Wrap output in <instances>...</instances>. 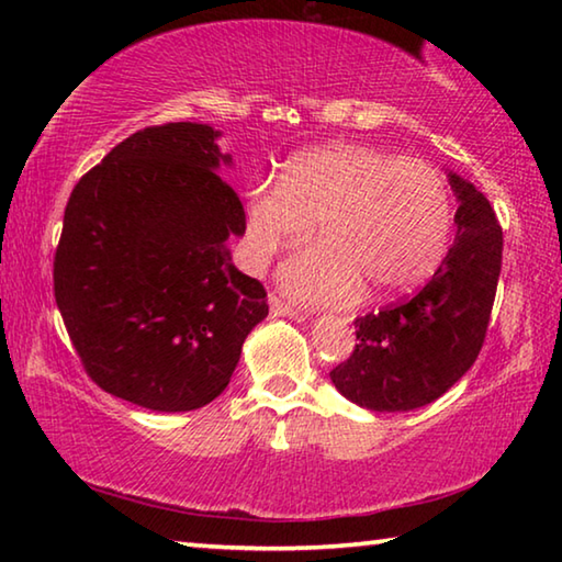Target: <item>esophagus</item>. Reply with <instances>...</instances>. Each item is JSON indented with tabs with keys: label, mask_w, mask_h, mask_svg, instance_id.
Masks as SVG:
<instances>
[{
	"label": "esophagus",
	"mask_w": 562,
	"mask_h": 562,
	"mask_svg": "<svg viewBox=\"0 0 562 562\" xmlns=\"http://www.w3.org/2000/svg\"><path fill=\"white\" fill-rule=\"evenodd\" d=\"M270 315L274 317H294L297 315V310L292 307V304L284 302L278 294H270Z\"/></svg>",
	"instance_id": "1"
}]
</instances>
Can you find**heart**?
Listing matches in <instances>:
<instances>
[{"mask_svg":"<svg viewBox=\"0 0 562 562\" xmlns=\"http://www.w3.org/2000/svg\"><path fill=\"white\" fill-rule=\"evenodd\" d=\"M315 223L319 243L282 265V284L307 302L406 294L439 270L451 240L453 201L434 166L364 144L302 150L278 186L245 195L243 255L262 270Z\"/></svg>","mask_w":562,"mask_h":562,"instance_id":"b5f03b06","label":"heart"}]
</instances>
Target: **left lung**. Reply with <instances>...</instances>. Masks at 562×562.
Masks as SVG:
<instances>
[{
    "label": "left lung",
    "instance_id": "1",
    "mask_svg": "<svg viewBox=\"0 0 562 562\" xmlns=\"http://www.w3.org/2000/svg\"><path fill=\"white\" fill-rule=\"evenodd\" d=\"M459 211L456 240L414 297L355 319L357 345L329 372L349 402L372 412H412L449 392L486 339L496 300L503 231L481 190L449 176Z\"/></svg>",
    "mask_w": 562,
    "mask_h": 562
}]
</instances>
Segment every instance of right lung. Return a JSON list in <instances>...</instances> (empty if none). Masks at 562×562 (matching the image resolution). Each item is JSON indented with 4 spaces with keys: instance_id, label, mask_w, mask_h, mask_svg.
Returning a JSON list of instances; mask_svg holds the SVG:
<instances>
[{
    "instance_id": "obj_1",
    "label": "right lung",
    "mask_w": 562,
    "mask_h": 562,
    "mask_svg": "<svg viewBox=\"0 0 562 562\" xmlns=\"http://www.w3.org/2000/svg\"><path fill=\"white\" fill-rule=\"evenodd\" d=\"M205 123L131 133L74 186L54 255V297L91 382L154 412L221 396L262 282L235 270L225 240L245 211L217 176L231 164Z\"/></svg>"
}]
</instances>
